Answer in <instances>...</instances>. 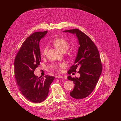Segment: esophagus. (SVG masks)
Here are the masks:
<instances>
[{
  "mask_svg": "<svg viewBox=\"0 0 121 121\" xmlns=\"http://www.w3.org/2000/svg\"><path fill=\"white\" fill-rule=\"evenodd\" d=\"M56 78H63V76H61L60 75H57L56 76Z\"/></svg>",
  "mask_w": 121,
  "mask_h": 121,
  "instance_id": "1",
  "label": "esophagus"
}]
</instances>
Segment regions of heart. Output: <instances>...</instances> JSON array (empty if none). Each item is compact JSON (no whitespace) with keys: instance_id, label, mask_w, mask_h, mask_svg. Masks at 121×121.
<instances>
[{"instance_id":"b5f03b06","label":"heart","mask_w":121,"mask_h":121,"mask_svg":"<svg viewBox=\"0 0 121 121\" xmlns=\"http://www.w3.org/2000/svg\"><path fill=\"white\" fill-rule=\"evenodd\" d=\"M53 43L55 47L60 52L65 51L68 48L69 46V43L65 39L62 38H56L53 41ZM47 48L45 47L42 52V54L43 56H45L47 53ZM65 63L62 62L56 65V69L57 70H60L61 68H64L65 67Z\"/></svg>"}]
</instances>
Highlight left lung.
<instances>
[{"instance_id":"left-lung-1","label":"left lung","mask_w":121,"mask_h":121,"mask_svg":"<svg viewBox=\"0 0 121 121\" xmlns=\"http://www.w3.org/2000/svg\"><path fill=\"white\" fill-rule=\"evenodd\" d=\"M64 32L76 34L79 47L74 64L68 71L80 74L79 78L68 76V80L75 84L70 95L76 99H82L88 96L94 90L102 72V64L99 51L91 39L85 33L78 29L64 30Z\"/></svg>"}]
</instances>
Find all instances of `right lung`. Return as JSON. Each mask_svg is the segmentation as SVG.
I'll return each instance as SVG.
<instances>
[{"mask_svg":"<svg viewBox=\"0 0 121 121\" xmlns=\"http://www.w3.org/2000/svg\"><path fill=\"white\" fill-rule=\"evenodd\" d=\"M47 33L38 31L31 34L22 44L14 60L15 78L19 90L27 99L36 103L46 99L55 78L48 75L38 77L34 74L41 60L39 43Z\"/></svg>","mask_w":121,"mask_h":121,"instance_id":"right-lung-1","label":"right lung"}]
</instances>
